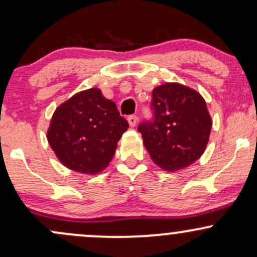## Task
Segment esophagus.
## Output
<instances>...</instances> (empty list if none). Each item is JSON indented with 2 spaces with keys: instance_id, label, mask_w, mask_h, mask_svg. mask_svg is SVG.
Listing matches in <instances>:
<instances>
[{
  "instance_id": "34e87169",
  "label": "esophagus",
  "mask_w": 257,
  "mask_h": 257,
  "mask_svg": "<svg viewBox=\"0 0 257 257\" xmlns=\"http://www.w3.org/2000/svg\"><path fill=\"white\" fill-rule=\"evenodd\" d=\"M128 122L131 126H135V124L138 123V117L135 114H131V116H128Z\"/></svg>"
}]
</instances>
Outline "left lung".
<instances>
[{
  "mask_svg": "<svg viewBox=\"0 0 257 257\" xmlns=\"http://www.w3.org/2000/svg\"><path fill=\"white\" fill-rule=\"evenodd\" d=\"M152 118L138 126L152 161L167 172L196 162L204 152L211 117L198 91L179 83H166L152 91Z\"/></svg>",
  "mask_w": 257,
  "mask_h": 257,
  "instance_id": "left-lung-1",
  "label": "left lung"
}]
</instances>
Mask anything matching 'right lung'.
I'll return each instance as SVG.
<instances>
[{"mask_svg": "<svg viewBox=\"0 0 257 257\" xmlns=\"http://www.w3.org/2000/svg\"><path fill=\"white\" fill-rule=\"evenodd\" d=\"M112 100L98 88L75 94L55 110L47 139L69 169L98 174L113 158L117 143L128 129Z\"/></svg>", "mask_w": 257, "mask_h": 257, "instance_id": "obj_1", "label": "right lung"}]
</instances>
